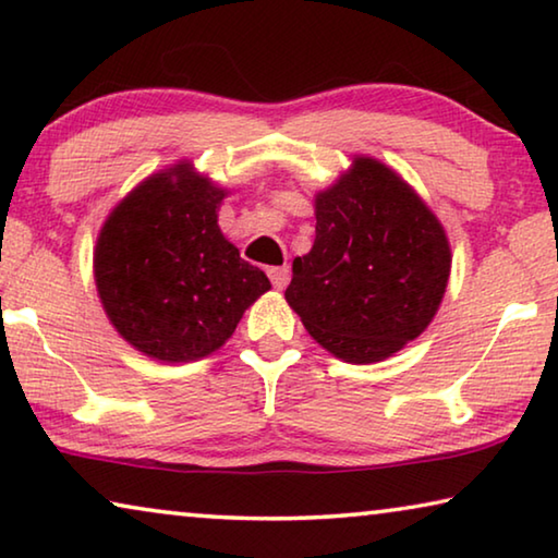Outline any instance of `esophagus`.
Here are the masks:
<instances>
[{
  "label": "esophagus",
  "mask_w": 558,
  "mask_h": 558,
  "mask_svg": "<svg viewBox=\"0 0 558 558\" xmlns=\"http://www.w3.org/2000/svg\"><path fill=\"white\" fill-rule=\"evenodd\" d=\"M268 278H270V282H272V288L282 290V288L288 286V280H290V268H288V266L268 268Z\"/></svg>",
  "instance_id": "34e87169"
}]
</instances>
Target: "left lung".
I'll return each instance as SVG.
<instances>
[{
	"instance_id": "1",
	"label": "left lung",
	"mask_w": 558,
	"mask_h": 558,
	"mask_svg": "<svg viewBox=\"0 0 558 558\" xmlns=\"http://www.w3.org/2000/svg\"><path fill=\"white\" fill-rule=\"evenodd\" d=\"M315 243L292 260L286 300L327 352L349 364L391 356L430 325L450 245L421 196L369 157L315 199Z\"/></svg>"
}]
</instances>
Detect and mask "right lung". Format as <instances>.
Listing matches in <instances>:
<instances>
[{
    "label": "right lung",
    "mask_w": 558,
    "mask_h": 558,
    "mask_svg": "<svg viewBox=\"0 0 558 558\" xmlns=\"http://www.w3.org/2000/svg\"><path fill=\"white\" fill-rule=\"evenodd\" d=\"M226 196L189 165L149 177L98 235L96 286L128 342L159 362H194L219 349L270 280L223 239Z\"/></svg>",
    "instance_id": "right-lung-1"
}]
</instances>
